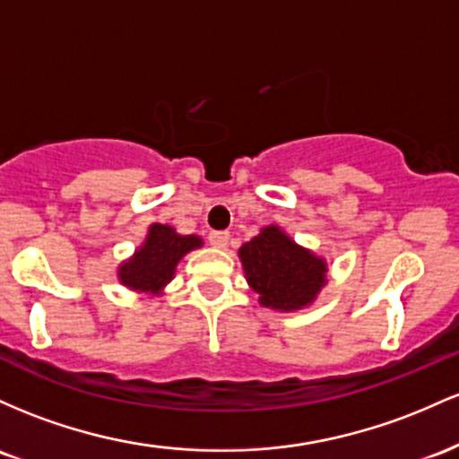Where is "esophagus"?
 <instances>
[{"label": "esophagus", "mask_w": 459, "mask_h": 459, "mask_svg": "<svg viewBox=\"0 0 459 459\" xmlns=\"http://www.w3.org/2000/svg\"><path fill=\"white\" fill-rule=\"evenodd\" d=\"M208 240H210V245H212V247H219V249H223V247H228V243H230V234H228V231H210Z\"/></svg>", "instance_id": "34e87169"}]
</instances>
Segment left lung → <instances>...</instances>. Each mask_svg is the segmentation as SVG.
Returning a JSON list of instances; mask_svg holds the SVG:
<instances>
[{"instance_id": "obj_1", "label": "left lung", "mask_w": 459, "mask_h": 459, "mask_svg": "<svg viewBox=\"0 0 459 459\" xmlns=\"http://www.w3.org/2000/svg\"><path fill=\"white\" fill-rule=\"evenodd\" d=\"M245 277L264 307L280 312L310 306L327 284V262L269 225L238 249Z\"/></svg>"}]
</instances>
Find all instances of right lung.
I'll return each mask as SVG.
<instances>
[{"mask_svg":"<svg viewBox=\"0 0 459 459\" xmlns=\"http://www.w3.org/2000/svg\"><path fill=\"white\" fill-rule=\"evenodd\" d=\"M202 245L199 236H182L171 225L153 223L145 243L138 247L130 260L118 266V281L130 290L160 295L162 288L173 280L178 262Z\"/></svg>","mask_w":459,"mask_h":459,"instance_id":"right-lung-1","label":"right lung"}]
</instances>
